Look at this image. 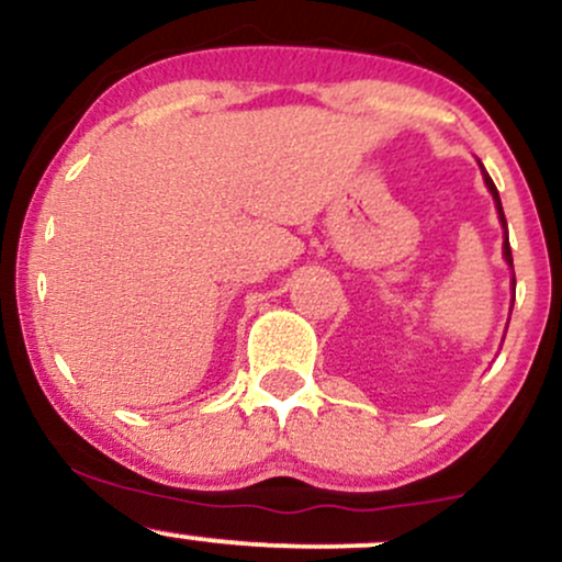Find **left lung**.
Returning a JSON list of instances; mask_svg holds the SVG:
<instances>
[{
	"label": "left lung",
	"mask_w": 562,
	"mask_h": 562,
	"mask_svg": "<svg viewBox=\"0 0 562 562\" xmlns=\"http://www.w3.org/2000/svg\"><path fill=\"white\" fill-rule=\"evenodd\" d=\"M479 166H481V171H483V164H481V160H479ZM483 182H486L488 192H492V198H494V205H496V214H499V222H502V227H505V243H502V250H505V261L509 263V267H513V250H509V240H507V218H505V211H502V200H499V192H496V187H494V182H492V177H488L486 171H483ZM513 288H515V280H513Z\"/></svg>",
	"instance_id": "obj_1"
}]
</instances>
